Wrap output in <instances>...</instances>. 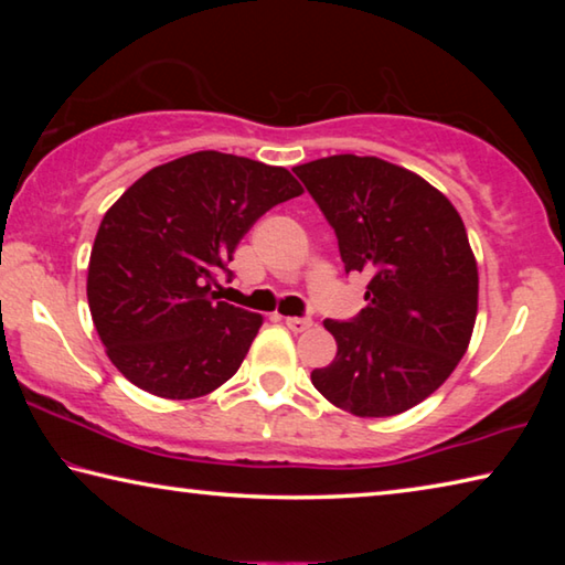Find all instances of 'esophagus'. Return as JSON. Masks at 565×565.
<instances>
[{
	"label": "esophagus",
	"mask_w": 565,
	"mask_h": 565,
	"mask_svg": "<svg viewBox=\"0 0 565 565\" xmlns=\"http://www.w3.org/2000/svg\"><path fill=\"white\" fill-rule=\"evenodd\" d=\"M284 323H286V327H289L291 331H296V333H301V331L313 327L311 319H299V317H286Z\"/></svg>",
	"instance_id": "esophagus-1"
}]
</instances>
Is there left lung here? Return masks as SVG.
<instances>
[{
    "mask_svg": "<svg viewBox=\"0 0 565 565\" xmlns=\"http://www.w3.org/2000/svg\"><path fill=\"white\" fill-rule=\"evenodd\" d=\"M294 171L337 232L343 269L369 276L366 309L323 321L337 359L311 384L353 416L404 414L454 374L471 341L478 266L463 218L424 177L379 157Z\"/></svg>",
    "mask_w": 565,
    "mask_h": 565,
    "instance_id": "left-lung-1",
    "label": "left lung"
}]
</instances>
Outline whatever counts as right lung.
Listing matches in <instances>:
<instances>
[{"instance_id": "add662e5", "label": "right lung", "mask_w": 565, "mask_h": 565, "mask_svg": "<svg viewBox=\"0 0 565 565\" xmlns=\"http://www.w3.org/2000/svg\"><path fill=\"white\" fill-rule=\"evenodd\" d=\"M299 194L289 169L194 151L149 169L109 206L87 299L107 356L134 386L189 401L236 374L264 319L214 301L212 281L256 218Z\"/></svg>"}]
</instances>
